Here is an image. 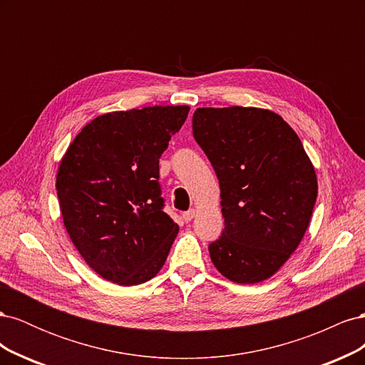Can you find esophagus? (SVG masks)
<instances>
[{
  "label": "esophagus",
  "instance_id": "obj_1",
  "mask_svg": "<svg viewBox=\"0 0 365 365\" xmlns=\"http://www.w3.org/2000/svg\"><path fill=\"white\" fill-rule=\"evenodd\" d=\"M195 217V210L193 208H190L189 212H184L182 213V219H184V222H190V220Z\"/></svg>",
  "mask_w": 365,
  "mask_h": 365
}]
</instances>
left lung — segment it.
<instances>
[{
	"label": "left lung",
	"instance_id": "1",
	"mask_svg": "<svg viewBox=\"0 0 365 365\" xmlns=\"http://www.w3.org/2000/svg\"><path fill=\"white\" fill-rule=\"evenodd\" d=\"M193 137L220 187L224 225L208 245L236 283L271 277L300 244L317 201V176L286 121L259 108H197Z\"/></svg>",
	"mask_w": 365,
	"mask_h": 365
}]
</instances>
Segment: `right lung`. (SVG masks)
Wrapping results in <instances>:
<instances>
[{
  "label": "right lung",
  "instance_id": "1",
  "mask_svg": "<svg viewBox=\"0 0 365 365\" xmlns=\"http://www.w3.org/2000/svg\"><path fill=\"white\" fill-rule=\"evenodd\" d=\"M189 106H149L98 115L61 161L56 190L74 247L106 279L134 286L155 277L178 225L164 212L160 157Z\"/></svg>",
  "mask_w": 365,
  "mask_h": 365
}]
</instances>
